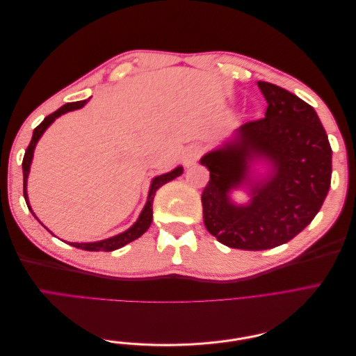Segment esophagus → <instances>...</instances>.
<instances>
[{
  "instance_id": "34e87169",
  "label": "esophagus",
  "mask_w": 356,
  "mask_h": 356,
  "mask_svg": "<svg viewBox=\"0 0 356 356\" xmlns=\"http://www.w3.org/2000/svg\"><path fill=\"white\" fill-rule=\"evenodd\" d=\"M202 153H203V148L199 144L188 145L184 149V156H182V160H184V165L186 166H193V165H195L196 161L200 159Z\"/></svg>"
}]
</instances>
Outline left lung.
<instances>
[{
	"instance_id": "obj_1",
	"label": "left lung",
	"mask_w": 356,
	"mask_h": 356,
	"mask_svg": "<svg viewBox=\"0 0 356 356\" xmlns=\"http://www.w3.org/2000/svg\"><path fill=\"white\" fill-rule=\"evenodd\" d=\"M266 117L248 122L200 163L211 178L202 193L203 222L225 246L263 251L286 243L312 222L331 184V145L314 106L276 84L258 81ZM266 158L274 174L253 188L248 205L228 196L247 177L250 161Z\"/></svg>"
}]
</instances>
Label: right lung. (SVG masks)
Wrapping results in <instances>:
<instances>
[{"label": "right lung", "instance_id": "1", "mask_svg": "<svg viewBox=\"0 0 356 356\" xmlns=\"http://www.w3.org/2000/svg\"><path fill=\"white\" fill-rule=\"evenodd\" d=\"M90 99V98H89ZM89 99L86 101H79V102H70V104H65L63 106H60L59 110H56L55 113H51L50 115H47L44 120H42L35 129H34V134H32V139L31 143L26 148L25 152V156H24V161H22V169H24V196H25V202L28 204V209L32 212L31 207H29V202H28V193H26V182H28V175H29V168H31V161H32V156H34V149H35V145L38 143V139L41 138V135L44 134L46 129L56 120V118L62 114H65L68 111H72V110H79L81 108V106H84L86 104H88ZM182 174V168L178 166L175 168L174 170L168 172V174H163V175H159L156 177L153 181H152V187H149V193H148V200L145 203V207L141 212V215H139V218L136 220V222L132 225L131 229H127L126 232L117 234V236H113V238L110 239H105V241H99V242H90V243H74V242H70L71 246H75L79 248V250H84V251H114V250H118V248L124 246L126 243L132 242L135 239H138L139 236H143L149 225H152V221H153V200H154V195L156 191L161 187L165 186L166 182L172 181L174 178L179 177ZM32 215L35 217V213L32 212ZM37 218V217H35ZM38 220V218H37ZM51 233V232H50Z\"/></svg>", "mask_w": 356, "mask_h": 356}]
</instances>
